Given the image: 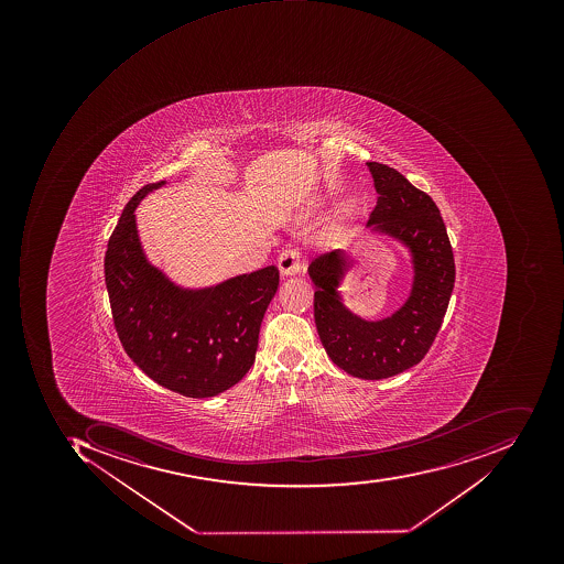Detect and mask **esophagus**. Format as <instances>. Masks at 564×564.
Here are the masks:
<instances>
[{"instance_id": "esophagus-1", "label": "esophagus", "mask_w": 564, "mask_h": 564, "mask_svg": "<svg viewBox=\"0 0 564 564\" xmlns=\"http://www.w3.org/2000/svg\"><path fill=\"white\" fill-rule=\"evenodd\" d=\"M278 268H280L281 276H295L302 271V261L296 249H286L281 252L278 258Z\"/></svg>"}]
</instances>
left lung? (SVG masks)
Here are the masks:
<instances>
[{
	"instance_id": "1",
	"label": "left lung",
	"mask_w": 564,
	"mask_h": 564,
	"mask_svg": "<svg viewBox=\"0 0 564 564\" xmlns=\"http://www.w3.org/2000/svg\"><path fill=\"white\" fill-rule=\"evenodd\" d=\"M366 164L380 195L368 227L409 249L413 264L409 299L391 317L365 321L344 305L337 290L352 265L346 251L313 259L308 274L315 284V324L334 365L361 380H384L419 365L431 349L449 305L456 265L434 199L393 167Z\"/></svg>"
}]
</instances>
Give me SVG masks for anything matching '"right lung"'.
<instances>
[{
    "label": "right lung",
    "instance_id": "add662e5",
    "mask_svg": "<svg viewBox=\"0 0 564 564\" xmlns=\"http://www.w3.org/2000/svg\"><path fill=\"white\" fill-rule=\"evenodd\" d=\"M166 181L132 196L105 256V281L118 339L161 387L189 398L224 393L254 365L259 328L280 286L276 265L189 290L145 258L135 208Z\"/></svg>",
    "mask_w": 564,
    "mask_h": 564
}]
</instances>
